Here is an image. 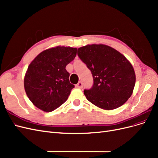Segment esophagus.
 I'll return each mask as SVG.
<instances>
[{"label":"esophagus","instance_id":"esophagus-1","mask_svg":"<svg viewBox=\"0 0 158 158\" xmlns=\"http://www.w3.org/2000/svg\"><path fill=\"white\" fill-rule=\"evenodd\" d=\"M76 87L78 88H83V84L82 82H79L77 84H76Z\"/></svg>","mask_w":158,"mask_h":158}]
</instances>
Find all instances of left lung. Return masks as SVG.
<instances>
[{"label": "left lung", "instance_id": "8db88e82", "mask_svg": "<svg viewBox=\"0 0 158 158\" xmlns=\"http://www.w3.org/2000/svg\"><path fill=\"white\" fill-rule=\"evenodd\" d=\"M80 59L92 72L94 85L84 94L95 106L117 109L132 94L136 75L132 64L116 49L103 44H92L78 49Z\"/></svg>", "mask_w": 158, "mask_h": 158}]
</instances>
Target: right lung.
Returning <instances> with one entry per match:
<instances>
[{
    "instance_id": "obj_1",
    "label": "right lung",
    "mask_w": 158,
    "mask_h": 158,
    "mask_svg": "<svg viewBox=\"0 0 158 158\" xmlns=\"http://www.w3.org/2000/svg\"><path fill=\"white\" fill-rule=\"evenodd\" d=\"M76 52L77 48L57 46L42 51L31 61L24 76V89L36 107L51 112L66 101L74 85L70 83L65 68Z\"/></svg>"
}]
</instances>
